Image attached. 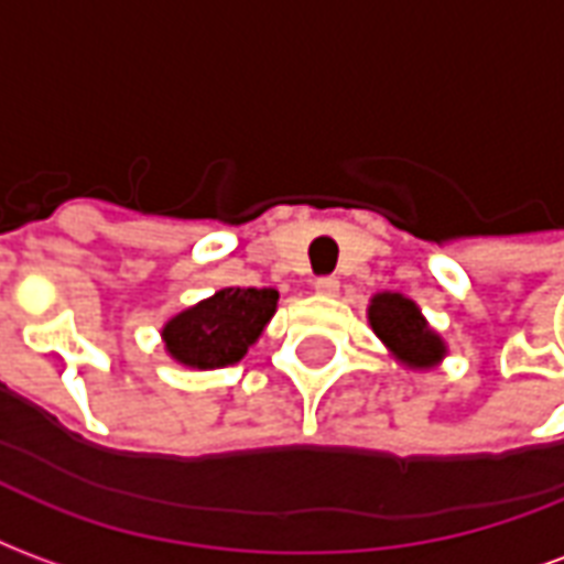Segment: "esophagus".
I'll use <instances>...</instances> for the list:
<instances>
[{
    "mask_svg": "<svg viewBox=\"0 0 564 564\" xmlns=\"http://www.w3.org/2000/svg\"><path fill=\"white\" fill-rule=\"evenodd\" d=\"M338 286H341L338 278H317V281H314V290H317L319 295H335L338 293Z\"/></svg>",
    "mask_w": 564,
    "mask_h": 564,
    "instance_id": "esophagus-1",
    "label": "esophagus"
}]
</instances>
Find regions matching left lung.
Here are the masks:
<instances>
[{
  "instance_id": "1",
  "label": "left lung",
  "mask_w": 564,
  "mask_h": 564,
  "mask_svg": "<svg viewBox=\"0 0 564 564\" xmlns=\"http://www.w3.org/2000/svg\"><path fill=\"white\" fill-rule=\"evenodd\" d=\"M368 319H371V329L378 332L380 341L387 344L404 366L429 368L444 356V341L425 326L414 302L404 295H378L368 307Z\"/></svg>"
}]
</instances>
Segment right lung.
<instances>
[{
  "mask_svg": "<svg viewBox=\"0 0 564 564\" xmlns=\"http://www.w3.org/2000/svg\"><path fill=\"white\" fill-rule=\"evenodd\" d=\"M278 307L274 290L229 286L169 319L162 329L169 354L193 368H223L245 359Z\"/></svg>",
  "mask_w": 564,
  "mask_h": 564,
  "instance_id": "1",
  "label": "right lung"
}]
</instances>
